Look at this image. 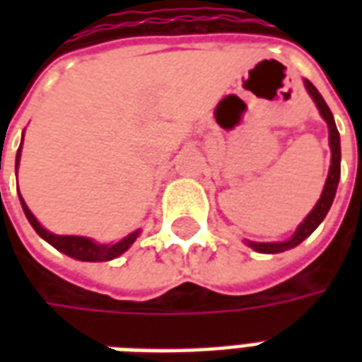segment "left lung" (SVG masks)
<instances>
[{"label":"left lung","instance_id":"left-lung-1","mask_svg":"<svg viewBox=\"0 0 362 362\" xmlns=\"http://www.w3.org/2000/svg\"><path fill=\"white\" fill-rule=\"evenodd\" d=\"M304 87L310 93V96L314 98V103L318 106L322 118L327 122V127H329V147H332V165H329V174H327L326 186H324V192L320 196L318 204L312 209L310 215L298 225V228L295 230V235L291 236L285 243H248L256 252H262V254H279V252H285L288 248H295L298 244L303 243L306 236H310L320 223L324 221V217L329 211L332 207V202L335 197V189H337V182H339V174H341V147H339V132L335 127L334 116H332V110L327 108L326 100L322 98L316 87L312 85L310 81L304 79Z\"/></svg>","mask_w":362,"mask_h":362}]
</instances>
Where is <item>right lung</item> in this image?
I'll use <instances>...</instances> for the list:
<instances>
[{"mask_svg": "<svg viewBox=\"0 0 362 362\" xmlns=\"http://www.w3.org/2000/svg\"><path fill=\"white\" fill-rule=\"evenodd\" d=\"M19 157H21V147L17 151V160H15V170H17V166H19ZM21 197V194H19ZM21 205H23V211L27 215L28 223L33 225L38 235L42 236L46 243H50L56 250L64 252L67 256H71L75 259H81V262H108V259L118 258L119 254H124V252L134 244V240L139 235V230H135L126 238H122L119 243L116 244H96L93 243L90 238H83V236H58V235H52L48 233L46 228H42V225L36 221V217L30 213V209L27 207V204L23 202V197H21Z\"/></svg>", "mask_w": 362, "mask_h": 362, "instance_id": "1", "label": "right lung"}]
</instances>
